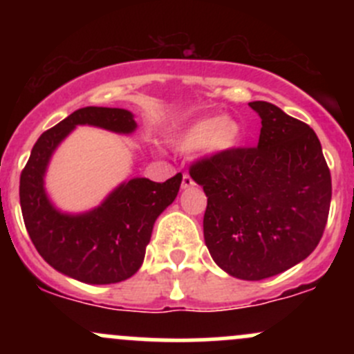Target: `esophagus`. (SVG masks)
<instances>
[{"mask_svg":"<svg viewBox=\"0 0 354 354\" xmlns=\"http://www.w3.org/2000/svg\"><path fill=\"white\" fill-rule=\"evenodd\" d=\"M194 185H195V181L192 180L190 174H183V180H181V188H183V190H187V188L194 187Z\"/></svg>","mask_w":354,"mask_h":354,"instance_id":"34e87169","label":"esophagus"}]
</instances>
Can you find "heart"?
Returning a JSON list of instances; mask_svg holds the SVG:
<instances>
[{"label":"heart","mask_w":354,"mask_h":354,"mask_svg":"<svg viewBox=\"0 0 354 354\" xmlns=\"http://www.w3.org/2000/svg\"><path fill=\"white\" fill-rule=\"evenodd\" d=\"M241 137V128L233 118H205L187 128L181 135L185 149L202 147L210 154H219L233 149Z\"/></svg>","instance_id":"heart-1"}]
</instances>
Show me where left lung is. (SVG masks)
Here are the masks:
<instances>
[{
  "instance_id": "8db88e82",
  "label": "left lung",
  "mask_w": 354,
  "mask_h": 354,
  "mask_svg": "<svg viewBox=\"0 0 354 354\" xmlns=\"http://www.w3.org/2000/svg\"><path fill=\"white\" fill-rule=\"evenodd\" d=\"M257 147L195 160L190 176L207 195L203 238L230 276L260 281L305 260L326 230L330 171L315 131L266 101Z\"/></svg>"
}]
</instances>
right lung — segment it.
Wrapping results in <instances>:
<instances>
[{
	"mask_svg": "<svg viewBox=\"0 0 354 354\" xmlns=\"http://www.w3.org/2000/svg\"><path fill=\"white\" fill-rule=\"evenodd\" d=\"M77 124L116 133L137 128L130 111L88 106L44 131L20 174L24 223L39 255L58 272L87 284L121 283L140 269L156 219L176 198L183 176L178 173L164 183L133 178L91 212H59L46 195L44 173L55 149Z\"/></svg>",
	"mask_w": 354,
	"mask_h": 354,
	"instance_id": "1",
	"label": "right lung"
}]
</instances>
